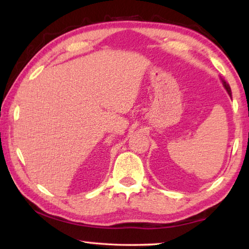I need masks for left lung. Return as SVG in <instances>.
I'll list each match as a JSON object with an SVG mask.
<instances>
[{"mask_svg": "<svg viewBox=\"0 0 249 249\" xmlns=\"http://www.w3.org/2000/svg\"><path fill=\"white\" fill-rule=\"evenodd\" d=\"M222 83H223V86H224V88L226 89L227 93L230 94V96H231V88H230V86H229V83H227L224 79H222Z\"/></svg>", "mask_w": 249, "mask_h": 249, "instance_id": "8db88e82", "label": "left lung"}]
</instances>
